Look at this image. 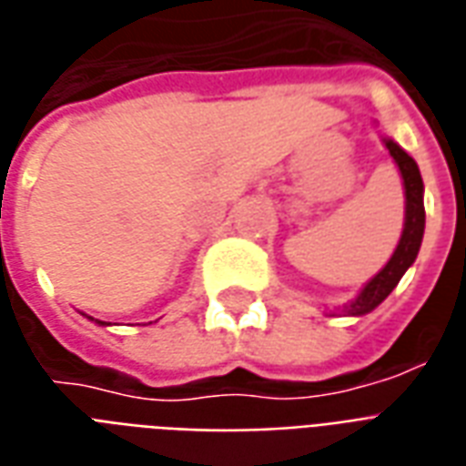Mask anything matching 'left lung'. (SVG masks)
<instances>
[{
  "instance_id": "obj_1",
  "label": "left lung",
  "mask_w": 466,
  "mask_h": 466,
  "mask_svg": "<svg viewBox=\"0 0 466 466\" xmlns=\"http://www.w3.org/2000/svg\"><path fill=\"white\" fill-rule=\"evenodd\" d=\"M382 144L392 156V161L400 168L402 176V188H405V226H402V236L397 243L395 253L387 260L385 268L380 273L365 283V288L360 290L355 300H350L348 305H342V310L350 318H360V315H368L377 308V305L385 300L387 295L392 293L397 283L402 280V275L407 273V268L412 266L420 253L424 236V183L420 176V168L410 154H407L402 146L382 136Z\"/></svg>"
}]
</instances>
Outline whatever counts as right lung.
Segmentation results:
<instances>
[{
	"label": "right lung",
	"mask_w": 466,
	"mask_h": 466,
	"mask_svg": "<svg viewBox=\"0 0 466 466\" xmlns=\"http://www.w3.org/2000/svg\"><path fill=\"white\" fill-rule=\"evenodd\" d=\"M86 318H89V315H86ZM89 320H94V318H89ZM94 322H98V325H111V322H104V320H94Z\"/></svg>",
	"instance_id": "1"
}]
</instances>
